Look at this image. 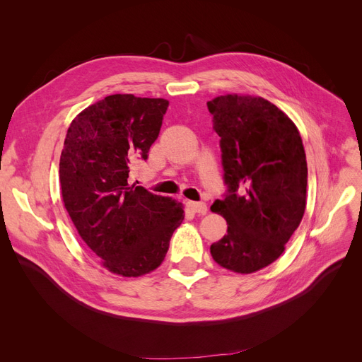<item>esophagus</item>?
Listing matches in <instances>:
<instances>
[{"label":"esophagus","instance_id":"34e87169","mask_svg":"<svg viewBox=\"0 0 362 362\" xmlns=\"http://www.w3.org/2000/svg\"><path fill=\"white\" fill-rule=\"evenodd\" d=\"M186 208H187V210H191L192 213H198V214H205L206 213V204L205 202L187 201Z\"/></svg>","mask_w":362,"mask_h":362}]
</instances>
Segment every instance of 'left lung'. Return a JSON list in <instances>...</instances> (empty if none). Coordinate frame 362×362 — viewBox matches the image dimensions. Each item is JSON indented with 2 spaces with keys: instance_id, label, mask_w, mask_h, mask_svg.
I'll return each mask as SVG.
<instances>
[{
  "instance_id": "left-lung-1",
  "label": "left lung",
  "mask_w": 362,
  "mask_h": 362,
  "mask_svg": "<svg viewBox=\"0 0 362 362\" xmlns=\"http://www.w3.org/2000/svg\"><path fill=\"white\" fill-rule=\"evenodd\" d=\"M220 136L226 194L211 211L227 235L211 245L221 267L248 274L284 251L307 204V157L293 122L261 97L223 95L206 103Z\"/></svg>"
}]
</instances>
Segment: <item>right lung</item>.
<instances>
[{
	"label": "right lung",
	"instance_id": "add662e5",
	"mask_svg": "<svg viewBox=\"0 0 362 362\" xmlns=\"http://www.w3.org/2000/svg\"><path fill=\"white\" fill-rule=\"evenodd\" d=\"M168 101L116 93L85 108L66 135L60 185L66 210L110 272L138 277L163 262L183 205L127 182L130 164L148 160Z\"/></svg>",
	"mask_w": 362,
	"mask_h": 362
}]
</instances>
